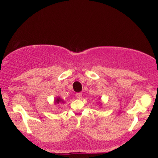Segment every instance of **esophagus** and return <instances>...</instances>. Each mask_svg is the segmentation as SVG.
<instances>
[{
	"mask_svg": "<svg viewBox=\"0 0 158 158\" xmlns=\"http://www.w3.org/2000/svg\"><path fill=\"white\" fill-rule=\"evenodd\" d=\"M81 97H82V94L81 93H77V94H76V98L77 99L81 98Z\"/></svg>",
	"mask_w": 158,
	"mask_h": 158,
	"instance_id": "1",
	"label": "esophagus"
}]
</instances>
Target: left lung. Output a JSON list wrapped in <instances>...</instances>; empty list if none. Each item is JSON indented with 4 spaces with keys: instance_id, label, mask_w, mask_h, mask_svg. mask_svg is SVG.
Returning a JSON list of instances; mask_svg holds the SVG:
<instances>
[{
    "instance_id": "left-lung-1",
    "label": "left lung",
    "mask_w": 158,
    "mask_h": 158,
    "mask_svg": "<svg viewBox=\"0 0 158 158\" xmlns=\"http://www.w3.org/2000/svg\"><path fill=\"white\" fill-rule=\"evenodd\" d=\"M100 105H102V103H101V102H100ZM100 106H101V105H100Z\"/></svg>"
}]
</instances>
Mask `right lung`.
<instances>
[{
    "mask_svg": "<svg viewBox=\"0 0 158 158\" xmlns=\"http://www.w3.org/2000/svg\"><path fill=\"white\" fill-rule=\"evenodd\" d=\"M64 102H65L64 100L63 99H62L59 96H58V97H57V98H56L54 99V104H55V105H56V104H59V103L64 104Z\"/></svg>",
    "mask_w": 158,
    "mask_h": 158,
    "instance_id": "right-lung-1",
    "label": "right lung"
}]
</instances>
